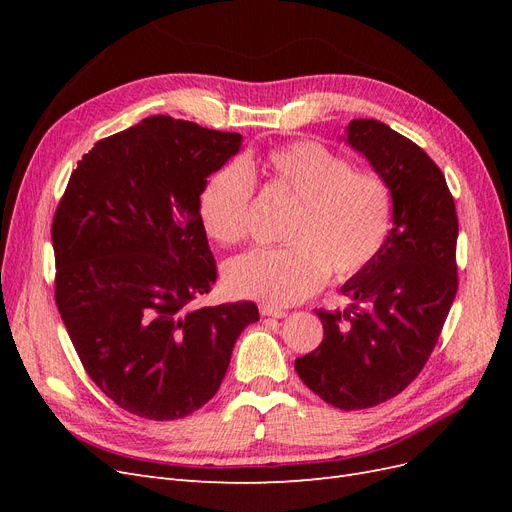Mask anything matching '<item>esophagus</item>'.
<instances>
[{
  "label": "esophagus",
  "mask_w": 512,
  "mask_h": 512,
  "mask_svg": "<svg viewBox=\"0 0 512 512\" xmlns=\"http://www.w3.org/2000/svg\"><path fill=\"white\" fill-rule=\"evenodd\" d=\"M260 314L262 316H271V318H284L288 312H286V309H282V307H277V305L262 303L260 305Z\"/></svg>",
  "instance_id": "1"
}]
</instances>
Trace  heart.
<instances>
[{
  "mask_svg": "<svg viewBox=\"0 0 512 512\" xmlns=\"http://www.w3.org/2000/svg\"><path fill=\"white\" fill-rule=\"evenodd\" d=\"M265 168L297 198L284 228V247L252 250L228 262L224 280L232 294L267 305H292L314 294L327 275L348 280L376 260L393 226V190L376 170L354 164L318 141L271 149ZM256 190L252 166L230 160L200 192V218L226 245L250 230Z\"/></svg>",
  "mask_w": 512,
  "mask_h": 512,
  "instance_id": "1",
  "label": "heart"
}]
</instances>
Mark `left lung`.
<instances>
[{"label":"left lung","instance_id":"8db88e82","mask_svg":"<svg viewBox=\"0 0 512 512\" xmlns=\"http://www.w3.org/2000/svg\"><path fill=\"white\" fill-rule=\"evenodd\" d=\"M348 145L389 181L393 228L376 260L344 284L348 312L316 309L324 339L294 369L327 404L365 410L404 391L436 348L459 286V222L444 173L410 138L354 119Z\"/></svg>","mask_w":512,"mask_h":512}]
</instances>
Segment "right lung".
Segmentation results:
<instances>
[{
  "instance_id": "1",
  "label": "right lung",
  "mask_w": 512,
  "mask_h": 512,
  "mask_svg": "<svg viewBox=\"0 0 512 512\" xmlns=\"http://www.w3.org/2000/svg\"><path fill=\"white\" fill-rule=\"evenodd\" d=\"M241 134L153 115L106 136L72 170L53 218L55 303L98 389L149 421L205 406L252 301L192 307L218 267L200 218L207 177Z\"/></svg>"
}]
</instances>
